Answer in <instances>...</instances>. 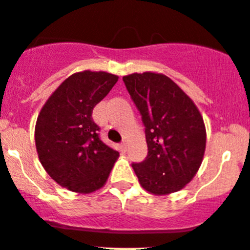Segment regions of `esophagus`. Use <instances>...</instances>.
Wrapping results in <instances>:
<instances>
[{
    "label": "esophagus",
    "instance_id": "1",
    "mask_svg": "<svg viewBox=\"0 0 250 250\" xmlns=\"http://www.w3.org/2000/svg\"><path fill=\"white\" fill-rule=\"evenodd\" d=\"M120 146H122V150L123 151L127 150V143H126V141H124V142H122V144H120Z\"/></svg>",
    "mask_w": 250,
    "mask_h": 250
}]
</instances>
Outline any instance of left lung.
<instances>
[{
  "mask_svg": "<svg viewBox=\"0 0 250 250\" xmlns=\"http://www.w3.org/2000/svg\"><path fill=\"white\" fill-rule=\"evenodd\" d=\"M142 117L148 154L132 167L141 185L155 195L178 191L200 168L206 127L190 97L164 74L144 72L123 77Z\"/></svg>",
  "mask_w": 250,
  "mask_h": 250,
  "instance_id": "left-lung-1",
  "label": "left lung"
}]
</instances>
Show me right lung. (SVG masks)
I'll return each mask as SVG.
<instances>
[{
    "label": "right lung",
    "mask_w": 250,
    "mask_h": 250,
    "mask_svg": "<svg viewBox=\"0 0 250 250\" xmlns=\"http://www.w3.org/2000/svg\"><path fill=\"white\" fill-rule=\"evenodd\" d=\"M118 77L107 72L72 74L53 92L37 118L38 158L49 176L71 191L89 194L104 187L119 153L100 137L92 109Z\"/></svg>",
    "instance_id": "1"
}]
</instances>
